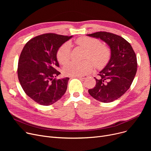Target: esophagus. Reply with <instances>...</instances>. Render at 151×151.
<instances>
[{
	"label": "esophagus",
	"instance_id": "esophagus-1",
	"mask_svg": "<svg viewBox=\"0 0 151 151\" xmlns=\"http://www.w3.org/2000/svg\"><path fill=\"white\" fill-rule=\"evenodd\" d=\"M76 77L78 78H80V79H81V80H85V79L88 78V76H87V75H83V76H76Z\"/></svg>",
	"mask_w": 151,
	"mask_h": 151
}]
</instances>
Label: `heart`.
<instances>
[{"instance_id":"obj_1","label":"heart","mask_w":151,"mask_h":151,"mask_svg":"<svg viewBox=\"0 0 151 151\" xmlns=\"http://www.w3.org/2000/svg\"><path fill=\"white\" fill-rule=\"evenodd\" d=\"M75 43L86 51V60L81 63L71 62L63 69L66 76H83L90 73L93 68V63L97 68H103L108 62L111 52L108 47L101 45L98 39L88 37H81L76 39ZM71 57V45L67 42L62 45L58 51L57 59L60 64L64 65L70 60ZM93 63H92V62Z\"/></svg>"}]
</instances>
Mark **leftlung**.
<instances>
[{
  "mask_svg": "<svg viewBox=\"0 0 151 151\" xmlns=\"http://www.w3.org/2000/svg\"><path fill=\"white\" fill-rule=\"evenodd\" d=\"M100 38L110 47L111 58L106 67L100 71L96 85L89 89L91 96L104 103L112 102L127 91L137 70V60L131 45L122 37L107 32L87 35Z\"/></svg>",
  "mask_w": 151,
  "mask_h": 151,
  "instance_id": "obj_1",
  "label": "left lung"
}]
</instances>
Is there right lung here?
Wrapping results in <instances>:
<instances>
[{
  "mask_svg": "<svg viewBox=\"0 0 151 151\" xmlns=\"http://www.w3.org/2000/svg\"><path fill=\"white\" fill-rule=\"evenodd\" d=\"M72 37L45 34L32 38L23 47L18 60L19 81L25 93L40 105L54 104L67 91L69 78H55L60 74L56 55Z\"/></svg>",
  "mask_w": 151,
  "mask_h": 151,
  "instance_id": "add662e5",
  "label": "right lung"
}]
</instances>
